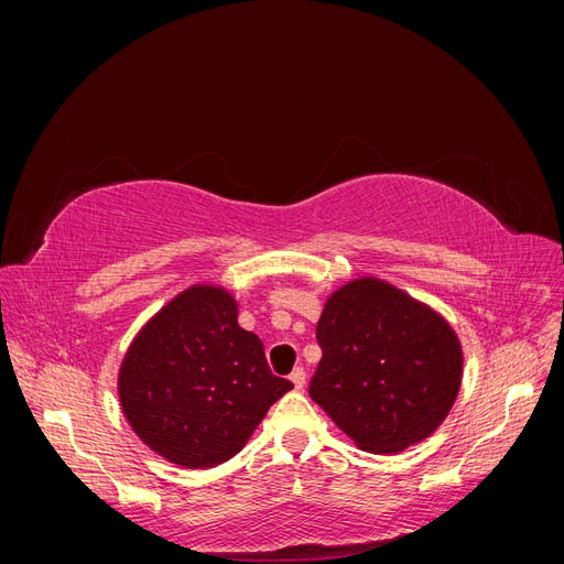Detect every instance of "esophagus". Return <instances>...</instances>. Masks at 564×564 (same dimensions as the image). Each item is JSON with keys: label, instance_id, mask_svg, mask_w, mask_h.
Returning <instances> with one entry per match:
<instances>
[{"label": "esophagus", "instance_id": "34e87169", "mask_svg": "<svg viewBox=\"0 0 564 564\" xmlns=\"http://www.w3.org/2000/svg\"><path fill=\"white\" fill-rule=\"evenodd\" d=\"M289 381L294 383L296 390H303V386H305V371L301 367H296L292 373H289Z\"/></svg>", "mask_w": 564, "mask_h": 564}]
</instances>
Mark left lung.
<instances>
[{"label": "left lung", "instance_id": "8db88e82", "mask_svg": "<svg viewBox=\"0 0 564 564\" xmlns=\"http://www.w3.org/2000/svg\"><path fill=\"white\" fill-rule=\"evenodd\" d=\"M322 360L311 398L357 447L395 454L431 437L464 379V348L429 303L379 278L329 294L317 322Z\"/></svg>", "mask_w": 564, "mask_h": 564}]
</instances>
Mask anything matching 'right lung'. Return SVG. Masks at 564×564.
Returning a JSON list of instances; mask_svg holds the SVG:
<instances>
[{
	"label": "right lung",
	"instance_id": "1",
	"mask_svg": "<svg viewBox=\"0 0 564 564\" xmlns=\"http://www.w3.org/2000/svg\"><path fill=\"white\" fill-rule=\"evenodd\" d=\"M292 388L272 377L261 338L237 324V301L220 284H193L164 303L117 373L119 406L143 445L199 470L240 452Z\"/></svg>",
	"mask_w": 564,
	"mask_h": 564
}]
</instances>
